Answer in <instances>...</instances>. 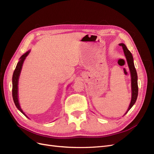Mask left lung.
Returning a JSON list of instances; mask_svg holds the SVG:
<instances>
[{"label":"left lung","instance_id":"obj_1","mask_svg":"<svg viewBox=\"0 0 154 154\" xmlns=\"http://www.w3.org/2000/svg\"><path fill=\"white\" fill-rule=\"evenodd\" d=\"M120 46H122L125 55L126 57V59H127L128 66L130 71V75H131V87H132V98L131 101L129 105V107L128 110L126 112L125 115L127 114L128 110L132 108V106L136 103L137 95H138V85H137V74L136 68L134 66V58L132 57V54L130 52V51L127 49V46H126L124 44H119ZM124 115V116H125Z\"/></svg>","mask_w":154,"mask_h":154}]
</instances>
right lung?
Listing matches in <instances>:
<instances>
[{"mask_svg":"<svg viewBox=\"0 0 154 154\" xmlns=\"http://www.w3.org/2000/svg\"><path fill=\"white\" fill-rule=\"evenodd\" d=\"M29 53H30V51H28L27 52H26L25 54H23L22 57L20 58L19 62L17 63L16 68L15 69V71H14V72H13V78H12V85H13V87H12V96H13V101H14V103H15V106H17V108L18 110H19L23 114L26 116L27 118H28V117H27V116L25 114L24 112L22 111V109L20 108L19 102H18V78H19V76H20V74L21 70H22L23 63H24L26 57L29 54Z\"/></svg>","mask_w":154,"mask_h":154,"instance_id":"add662e5","label":"right lung"}]
</instances>
